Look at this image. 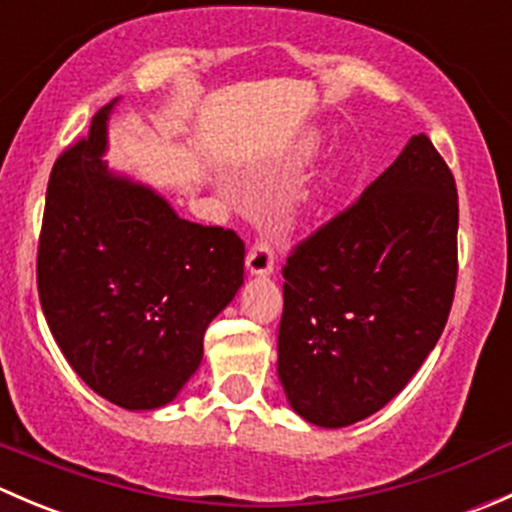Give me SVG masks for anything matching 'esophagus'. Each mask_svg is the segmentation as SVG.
Returning <instances> with one entry per match:
<instances>
[{
  "label": "esophagus",
  "mask_w": 512,
  "mask_h": 512,
  "mask_svg": "<svg viewBox=\"0 0 512 512\" xmlns=\"http://www.w3.org/2000/svg\"><path fill=\"white\" fill-rule=\"evenodd\" d=\"M245 265H247V272H250L252 277L270 275V272L275 270V250L270 247V242L257 240L255 245L250 247V252H247Z\"/></svg>",
  "instance_id": "esophagus-1"
}]
</instances>
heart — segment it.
Returning <instances> with one entry per match:
<instances>
[{"instance_id":"b5f03b06","label":"heart","mask_w":512,"mask_h":512,"mask_svg":"<svg viewBox=\"0 0 512 512\" xmlns=\"http://www.w3.org/2000/svg\"><path fill=\"white\" fill-rule=\"evenodd\" d=\"M314 146H317V143H314V138H312V141L304 143V146H302V153H307V156H309V153L314 151ZM294 218H297V215H294Z\"/></svg>"}]
</instances>
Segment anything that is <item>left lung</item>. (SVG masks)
<instances>
[{"label":"left lung","mask_w":512,"mask_h":512,"mask_svg":"<svg viewBox=\"0 0 512 512\" xmlns=\"http://www.w3.org/2000/svg\"><path fill=\"white\" fill-rule=\"evenodd\" d=\"M456 237V180L418 133L352 208L294 247L277 337L294 414L352 426L409 384L451 312Z\"/></svg>","instance_id":"8db88e82"}]
</instances>
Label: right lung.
<instances>
[{
    "instance_id": "obj_1",
    "label": "right lung",
    "mask_w": 512,
    "mask_h": 512,
    "mask_svg": "<svg viewBox=\"0 0 512 512\" xmlns=\"http://www.w3.org/2000/svg\"><path fill=\"white\" fill-rule=\"evenodd\" d=\"M116 103L54 163L36 282L71 369L111 404L153 411L198 371L205 329L242 287L245 242L183 220L151 185L108 168Z\"/></svg>"
}]
</instances>
